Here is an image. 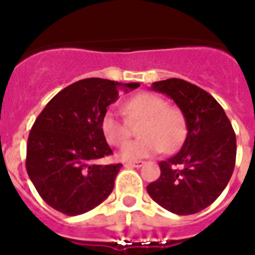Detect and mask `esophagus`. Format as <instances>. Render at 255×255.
I'll return each instance as SVG.
<instances>
[{"instance_id":"34e87169","label":"esophagus","mask_w":255,"mask_h":255,"mask_svg":"<svg viewBox=\"0 0 255 255\" xmlns=\"http://www.w3.org/2000/svg\"><path fill=\"white\" fill-rule=\"evenodd\" d=\"M144 164V161H127V163L124 164V165H126V167L127 168H139V167H141V165H143Z\"/></svg>"}]
</instances>
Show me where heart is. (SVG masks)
Segmentation results:
<instances>
[{
	"label": "heart",
	"mask_w": 255,
	"mask_h": 255,
	"mask_svg": "<svg viewBox=\"0 0 255 255\" xmlns=\"http://www.w3.org/2000/svg\"><path fill=\"white\" fill-rule=\"evenodd\" d=\"M123 112L128 123L141 122L137 129L141 137L124 144L119 152L120 159L139 160L159 152L176 151L185 139L186 120L181 110L168 106L163 98L140 92L128 99ZM100 129L111 145H122L129 136V127L116 112L108 110L102 118Z\"/></svg>",
	"instance_id": "1"
}]
</instances>
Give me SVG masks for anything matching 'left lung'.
<instances>
[{"label": "left lung", "mask_w": 255, "mask_h": 255, "mask_svg": "<svg viewBox=\"0 0 255 255\" xmlns=\"http://www.w3.org/2000/svg\"><path fill=\"white\" fill-rule=\"evenodd\" d=\"M151 87L177 104L188 135L176 155L160 161V177L147 192L172 213H198L217 200L233 174L236 133L224 108L205 90L177 78L155 82Z\"/></svg>", "instance_id": "1"}]
</instances>
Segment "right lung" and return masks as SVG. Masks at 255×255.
<instances>
[{"label": "right lung", "instance_id": "1", "mask_svg": "<svg viewBox=\"0 0 255 255\" xmlns=\"http://www.w3.org/2000/svg\"><path fill=\"white\" fill-rule=\"evenodd\" d=\"M139 86L87 78L63 88L46 104L29 133L26 170L47 205L78 216L110 196L122 164L96 163L112 153L100 122L122 90Z\"/></svg>", "mask_w": 255, "mask_h": 255}]
</instances>
